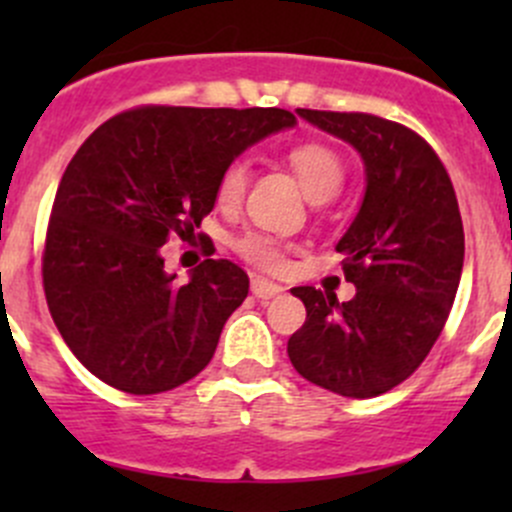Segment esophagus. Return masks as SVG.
I'll return each instance as SVG.
<instances>
[{
	"instance_id": "obj_1",
	"label": "esophagus",
	"mask_w": 512,
	"mask_h": 512,
	"mask_svg": "<svg viewBox=\"0 0 512 512\" xmlns=\"http://www.w3.org/2000/svg\"><path fill=\"white\" fill-rule=\"evenodd\" d=\"M252 294H255L257 299H272L277 297V294H282L285 289H282L280 285H275V282L265 280V277H252Z\"/></svg>"
}]
</instances>
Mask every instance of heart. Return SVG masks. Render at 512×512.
Instances as JSON below:
<instances>
[{
	"label": "heart",
	"instance_id": "obj_1",
	"mask_svg": "<svg viewBox=\"0 0 512 512\" xmlns=\"http://www.w3.org/2000/svg\"><path fill=\"white\" fill-rule=\"evenodd\" d=\"M289 165H292L299 185H302V190L312 203H327L329 198L339 193L344 183L342 158L332 148L322 146V143H304V146L292 148L289 151ZM247 183H250V168L242 160L227 165L218 178V188H215V198H218L220 208H237L245 198ZM237 250L245 260L255 262L265 270L282 267V247L270 235L250 232V235L237 242Z\"/></svg>",
	"mask_w": 512,
	"mask_h": 512
}]
</instances>
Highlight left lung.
Instances as JSON below:
<instances>
[{"label": "left lung", "mask_w": 512, "mask_h": 512, "mask_svg": "<svg viewBox=\"0 0 512 512\" xmlns=\"http://www.w3.org/2000/svg\"><path fill=\"white\" fill-rule=\"evenodd\" d=\"M364 163V198L337 252L356 287L349 302L292 287L307 322L287 342L294 369L349 399L394 389L418 369L446 324L463 272V223L433 148L386 118L297 108Z\"/></svg>", "instance_id": "obj_1"}]
</instances>
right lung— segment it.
Listing matches in <instances>:
<instances>
[{
  "mask_svg": "<svg viewBox=\"0 0 512 512\" xmlns=\"http://www.w3.org/2000/svg\"><path fill=\"white\" fill-rule=\"evenodd\" d=\"M282 108L148 106L84 141L56 190L44 250L49 312L76 359L126 394L170 391L213 359L250 277L205 260L178 285L160 247L193 240L220 173L262 138L294 128Z\"/></svg>",
  "mask_w": 512,
  "mask_h": 512,
  "instance_id": "add662e5",
  "label": "right lung"
}]
</instances>
